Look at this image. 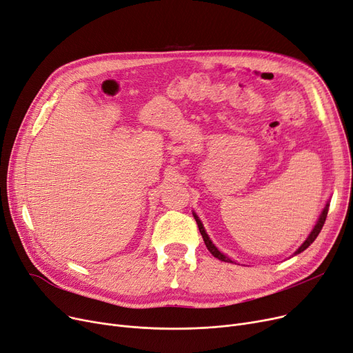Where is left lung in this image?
Instances as JSON below:
<instances>
[{
    "mask_svg": "<svg viewBox=\"0 0 353 353\" xmlns=\"http://www.w3.org/2000/svg\"><path fill=\"white\" fill-rule=\"evenodd\" d=\"M327 210H329V203H326V206H325L323 212L320 213V216H319V219H317V223H316V225H314V228H313V231L310 232V235L307 236V239H305V241L300 245V248L294 252V255H297V254L303 252L305 248H309V247H310V243H313V241L317 238V235H319V234H320V231H321V228H323V225H325V221H326V216H327ZM193 216H194V219H196V222H197L199 231H201V235H202V238H203V241H205V243H206V248L209 250V252H210L214 258L221 259V261H225V263H234L231 258H228V256H226V255H223V254H222L216 247H214L213 242H212V241H210V238L208 236V234H206V231H205V228H203V225H202L201 219L197 218V214H196V213H193Z\"/></svg>",
    "mask_w": 353,
    "mask_h": 353,
    "instance_id": "1",
    "label": "left lung"
}]
</instances>
